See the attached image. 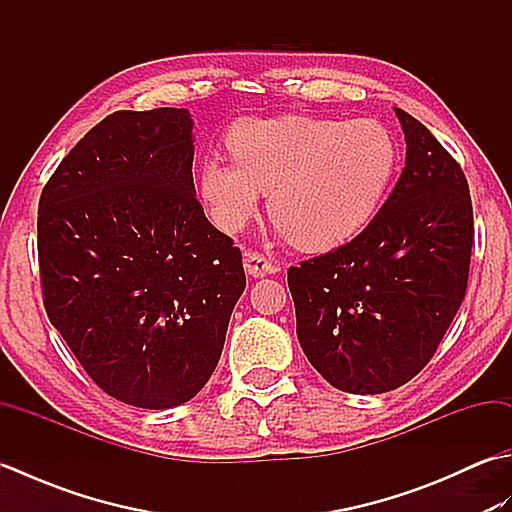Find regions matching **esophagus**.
Wrapping results in <instances>:
<instances>
[{"label": "esophagus", "instance_id": "1", "mask_svg": "<svg viewBox=\"0 0 512 512\" xmlns=\"http://www.w3.org/2000/svg\"><path fill=\"white\" fill-rule=\"evenodd\" d=\"M244 268H246V273L255 279L277 273V266L273 262H268L262 253H246Z\"/></svg>", "mask_w": 512, "mask_h": 512}]
</instances>
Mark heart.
<instances>
[{
    "instance_id": "b5f03b06",
    "label": "heart",
    "mask_w": 512,
    "mask_h": 512,
    "mask_svg": "<svg viewBox=\"0 0 512 512\" xmlns=\"http://www.w3.org/2000/svg\"><path fill=\"white\" fill-rule=\"evenodd\" d=\"M235 162L209 160L200 193L213 222L239 231L262 191L279 235L306 250L350 242L374 220L398 173L400 149L378 121L279 116L237 127Z\"/></svg>"
}]
</instances>
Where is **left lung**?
<instances>
[{"mask_svg": "<svg viewBox=\"0 0 512 512\" xmlns=\"http://www.w3.org/2000/svg\"><path fill=\"white\" fill-rule=\"evenodd\" d=\"M405 169L352 242L288 270L297 336L347 394H385L431 361L469 281L473 206L438 138L396 107Z\"/></svg>", "mask_w": 512, "mask_h": 512, "instance_id": "8db88e82", "label": "left lung"}]
</instances>
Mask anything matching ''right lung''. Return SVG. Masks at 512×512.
I'll use <instances>...</instances> for the list:
<instances>
[{"label": "right lung", "instance_id": "1", "mask_svg": "<svg viewBox=\"0 0 512 512\" xmlns=\"http://www.w3.org/2000/svg\"><path fill=\"white\" fill-rule=\"evenodd\" d=\"M193 118L114 112L39 200L43 306L105 394L143 409L191 400L220 361L246 288L242 253L193 187Z\"/></svg>", "mask_w": 512, "mask_h": 512}]
</instances>
